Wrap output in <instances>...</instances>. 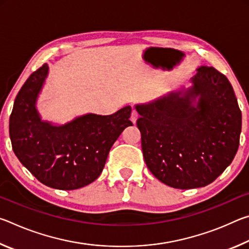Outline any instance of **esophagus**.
<instances>
[{"instance_id":"34e87169","label":"esophagus","mask_w":249,"mask_h":249,"mask_svg":"<svg viewBox=\"0 0 249 249\" xmlns=\"http://www.w3.org/2000/svg\"><path fill=\"white\" fill-rule=\"evenodd\" d=\"M138 116H140V114H138V112L136 111V109H133V111H132V115H130V120H132V122H133L134 124L136 123Z\"/></svg>"}]
</instances>
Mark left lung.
Wrapping results in <instances>:
<instances>
[{
	"instance_id": "obj_1",
	"label": "left lung",
	"mask_w": 249,
	"mask_h": 249,
	"mask_svg": "<svg viewBox=\"0 0 249 249\" xmlns=\"http://www.w3.org/2000/svg\"><path fill=\"white\" fill-rule=\"evenodd\" d=\"M191 81L183 96L171 93L136 105L147 167L162 183L182 190L205 187L223 174L237 153L242 130L241 109L224 74L204 66Z\"/></svg>"
}]
</instances>
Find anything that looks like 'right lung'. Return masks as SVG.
<instances>
[{
    "instance_id": "1",
    "label": "right lung",
    "mask_w": 249,
    "mask_h": 249,
    "mask_svg": "<svg viewBox=\"0 0 249 249\" xmlns=\"http://www.w3.org/2000/svg\"><path fill=\"white\" fill-rule=\"evenodd\" d=\"M48 73L44 64L29 75L14 101L10 137L16 157L47 187L74 190L90 184L102 172L109 149L121 133L133 125L132 107L112 115L87 114L68 124L43 122L36 99Z\"/></svg>"
}]
</instances>
